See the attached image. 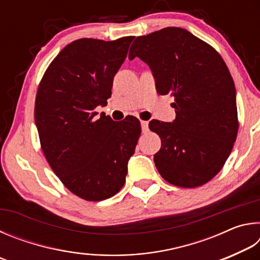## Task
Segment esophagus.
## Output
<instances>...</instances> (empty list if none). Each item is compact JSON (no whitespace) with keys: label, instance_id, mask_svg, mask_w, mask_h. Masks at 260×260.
Listing matches in <instances>:
<instances>
[{"label":"esophagus","instance_id":"esophagus-1","mask_svg":"<svg viewBox=\"0 0 260 260\" xmlns=\"http://www.w3.org/2000/svg\"><path fill=\"white\" fill-rule=\"evenodd\" d=\"M141 128H142V132H143V133H147V132L149 131L148 121H144V120L141 121Z\"/></svg>","mask_w":260,"mask_h":260}]
</instances>
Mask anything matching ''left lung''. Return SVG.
<instances>
[{
	"mask_svg": "<svg viewBox=\"0 0 260 260\" xmlns=\"http://www.w3.org/2000/svg\"><path fill=\"white\" fill-rule=\"evenodd\" d=\"M128 57L148 64L158 94L174 98L172 122H149L161 140L153 156L158 172L183 188L210 181L239 131L235 85L221 56L187 29L166 27L136 38Z\"/></svg>",
	"mask_w": 260,
	"mask_h": 260,
	"instance_id": "obj_1",
	"label": "left lung"
}]
</instances>
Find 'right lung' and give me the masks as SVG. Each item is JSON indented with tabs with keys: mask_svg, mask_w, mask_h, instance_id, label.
<instances>
[{
	"mask_svg": "<svg viewBox=\"0 0 260 260\" xmlns=\"http://www.w3.org/2000/svg\"><path fill=\"white\" fill-rule=\"evenodd\" d=\"M133 37L79 39L51 61L39 86L34 118L42 151L70 191L86 201L110 199L125 184L141 134L138 118L113 121L95 108L111 98L113 78Z\"/></svg>",
	"mask_w": 260,
	"mask_h": 260,
	"instance_id": "right-lung-1",
	"label": "right lung"
}]
</instances>
